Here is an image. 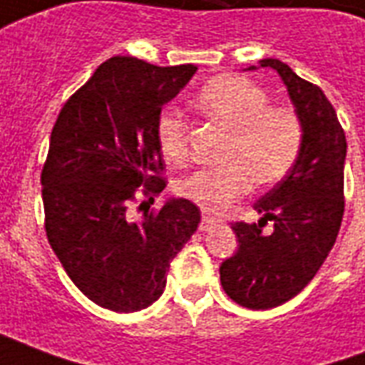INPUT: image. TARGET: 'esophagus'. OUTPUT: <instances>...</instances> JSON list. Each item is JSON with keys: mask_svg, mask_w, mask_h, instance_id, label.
I'll return each instance as SVG.
<instances>
[{"mask_svg": "<svg viewBox=\"0 0 365 365\" xmlns=\"http://www.w3.org/2000/svg\"><path fill=\"white\" fill-rule=\"evenodd\" d=\"M217 222V219H213L211 215H207L203 213V217H201V222H199V230H209V229H213V225Z\"/></svg>", "mask_w": 365, "mask_h": 365, "instance_id": "34e87169", "label": "esophagus"}]
</instances>
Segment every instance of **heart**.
Returning <instances> with one entry per match:
<instances>
[{
  "mask_svg": "<svg viewBox=\"0 0 365 365\" xmlns=\"http://www.w3.org/2000/svg\"><path fill=\"white\" fill-rule=\"evenodd\" d=\"M195 111L229 130L221 166L199 168L183 175L178 191L207 211H225L252 187L282 180L297 162L305 127L291 105H272L258 83L242 76H217L193 99ZM162 156L180 164L190 152V130L174 113L156 120Z\"/></svg>",
  "mask_w": 365,
  "mask_h": 365,
  "instance_id": "obj_1",
  "label": "heart"
}]
</instances>
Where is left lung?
Instances as JSON below:
<instances>
[{"label":"left lung","instance_id":"8db88e82","mask_svg":"<svg viewBox=\"0 0 365 365\" xmlns=\"http://www.w3.org/2000/svg\"><path fill=\"white\" fill-rule=\"evenodd\" d=\"M287 86L305 138L297 162L254 205L262 219L232 222L238 250L221 264V285L246 309H272L295 297L334 246L344 215L346 136L322 90L277 58L260 60ZM269 220L274 229L263 232Z\"/></svg>","mask_w":365,"mask_h":365}]
</instances>
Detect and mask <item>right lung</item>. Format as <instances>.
<instances>
[{
	"mask_svg": "<svg viewBox=\"0 0 365 365\" xmlns=\"http://www.w3.org/2000/svg\"><path fill=\"white\" fill-rule=\"evenodd\" d=\"M195 70L113 56L52 127L41 172L46 238L76 287L115 313L146 309L162 295L170 262L201 221L187 199L138 219L130 213L140 187L148 201L166 187L156 120Z\"/></svg>",
	"mask_w": 365,
	"mask_h": 365,
	"instance_id": "1",
	"label": "right lung"
}]
</instances>
